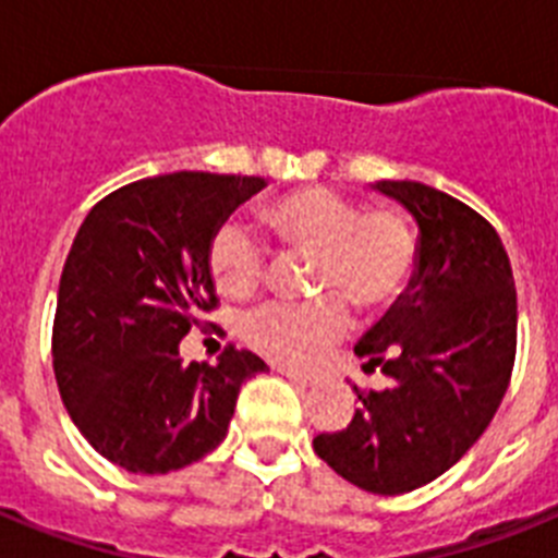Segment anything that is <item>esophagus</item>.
Returning a JSON list of instances; mask_svg holds the SVG:
<instances>
[{"label":"esophagus","instance_id":"obj_1","mask_svg":"<svg viewBox=\"0 0 558 558\" xmlns=\"http://www.w3.org/2000/svg\"><path fill=\"white\" fill-rule=\"evenodd\" d=\"M279 372L284 374L288 379H293V383H299V386H318L322 383V374L315 372H295V368H279Z\"/></svg>","mask_w":558,"mask_h":558}]
</instances>
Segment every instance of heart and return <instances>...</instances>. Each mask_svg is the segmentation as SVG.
Wrapping results in <instances>:
<instances>
[{"label": "heart", "mask_w": 558, "mask_h": 558, "mask_svg": "<svg viewBox=\"0 0 558 558\" xmlns=\"http://www.w3.org/2000/svg\"><path fill=\"white\" fill-rule=\"evenodd\" d=\"M256 220L279 248L315 256L313 284L327 293L307 304H265L245 322V340L276 363L313 366L347 332V301L366 313L386 310L411 284L416 236L397 211H360L338 192L304 186L265 204ZM206 265L215 288L229 299L254 293L265 274L263 248L231 223L211 234Z\"/></svg>", "instance_id": "1"}]
</instances>
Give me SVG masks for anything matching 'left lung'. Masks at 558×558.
<instances>
[{"mask_svg": "<svg viewBox=\"0 0 558 558\" xmlns=\"http://www.w3.org/2000/svg\"><path fill=\"white\" fill-rule=\"evenodd\" d=\"M416 220V270L354 354L363 372L391 379L360 393L363 405L313 447L340 477L405 495L445 475L475 445L500 408L514 368L517 290L509 254L486 220L418 181H377Z\"/></svg>", "mask_w": 558, "mask_h": 558, "instance_id": "left-lung-1", "label": "left lung"}]
</instances>
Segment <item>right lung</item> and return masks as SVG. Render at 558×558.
I'll return each mask as SVG.
<instances>
[{
	"label": "right lung",
	"mask_w": 558,
	"mask_h": 558,
	"mask_svg": "<svg viewBox=\"0 0 558 558\" xmlns=\"http://www.w3.org/2000/svg\"><path fill=\"white\" fill-rule=\"evenodd\" d=\"M254 175L170 172L88 211L58 288L52 363L69 416L100 456L140 475L201 461L229 433L245 379L268 372L226 349L184 363L179 343L218 304L206 251Z\"/></svg>",
	"instance_id": "1"
}]
</instances>
